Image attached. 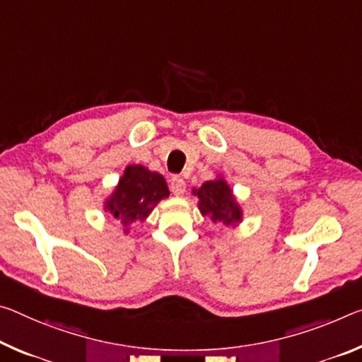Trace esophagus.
<instances>
[{
	"mask_svg": "<svg viewBox=\"0 0 362 362\" xmlns=\"http://www.w3.org/2000/svg\"><path fill=\"white\" fill-rule=\"evenodd\" d=\"M170 192L174 194H182L185 192V180L182 179V177L175 175L170 179Z\"/></svg>",
	"mask_w": 362,
	"mask_h": 362,
	"instance_id": "esophagus-1",
	"label": "esophagus"
}]
</instances>
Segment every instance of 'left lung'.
<instances>
[{
    "label": "left lung",
    "instance_id": "8db88e82",
    "mask_svg": "<svg viewBox=\"0 0 362 362\" xmlns=\"http://www.w3.org/2000/svg\"><path fill=\"white\" fill-rule=\"evenodd\" d=\"M199 198V211L209 216L212 222H223L226 226L242 221V209L235 202V197L223 179L204 182L193 192Z\"/></svg>",
    "mask_w": 362,
    "mask_h": 362
}]
</instances>
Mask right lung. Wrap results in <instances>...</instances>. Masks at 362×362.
<instances>
[{
	"mask_svg": "<svg viewBox=\"0 0 362 362\" xmlns=\"http://www.w3.org/2000/svg\"><path fill=\"white\" fill-rule=\"evenodd\" d=\"M169 197L164 177L143 165H129L116 190L106 199L105 209L124 226V233L135 221H145L160 199Z\"/></svg>",
	"mask_w": 362,
	"mask_h": 362,
	"instance_id": "1",
	"label": "right lung"
}]
</instances>
